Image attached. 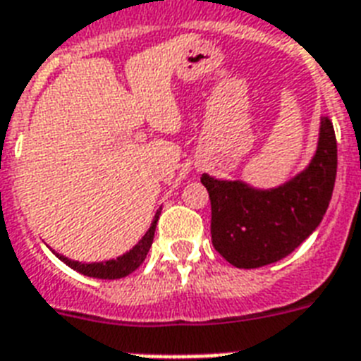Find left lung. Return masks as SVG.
<instances>
[{"instance_id": "8db88e82", "label": "left lung", "mask_w": 361, "mask_h": 361, "mask_svg": "<svg viewBox=\"0 0 361 361\" xmlns=\"http://www.w3.org/2000/svg\"><path fill=\"white\" fill-rule=\"evenodd\" d=\"M337 173V141L328 117L321 119L311 164L289 183L255 190L242 180H218L204 173L216 252L236 268H259L293 253L322 221Z\"/></svg>"}]
</instances>
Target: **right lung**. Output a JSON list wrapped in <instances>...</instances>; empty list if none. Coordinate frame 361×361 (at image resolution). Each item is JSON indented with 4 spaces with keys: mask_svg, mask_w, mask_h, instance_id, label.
Masks as SVG:
<instances>
[{
    "mask_svg": "<svg viewBox=\"0 0 361 361\" xmlns=\"http://www.w3.org/2000/svg\"><path fill=\"white\" fill-rule=\"evenodd\" d=\"M160 212H157L154 220H152L151 227L147 231L143 238H141L130 252H126L125 255H121L117 259H111V261L106 262H80L72 261V259H66L65 255H59L56 253L57 257L61 259L65 264H68L71 268H74L76 272L83 274V276H89V278H99V279H119L125 278L128 274H132L135 268H140V264L145 261L147 253H149V247L152 244V238H154V229H157V221Z\"/></svg>",
    "mask_w": 361,
    "mask_h": 361,
    "instance_id": "right-lung-1",
    "label": "right lung"
}]
</instances>
